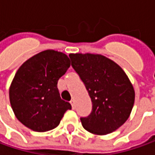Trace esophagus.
Instances as JSON below:
<instances>
[{
	"label": "esophagus",
	"mask_w": 155,
	"mask_h": 155,
	"mask_svg": "<svg viewBox=\"0 0 155 155\" xmlns=\"http://www.w3.org/2000/svg\"><path fill=\"white\" fill-rule=\"evenodd\" d=\"M70 104H71V105H72L73 109H74V108H75V102H74V99H72V100L70 101Z\"/></svg>",
	"instance_id": "1"
}]
</instances>
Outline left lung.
<instances>
[{"label": "left lung", "instance_id": "left-lung-1", "mask_svg": "<svg viewBox=\"0 0 155 155\" xmlns=\"http://www.w3.org/2000/svg\"><path fill=\"white\" fill-rule=\"evenodd\" d=\"M69 57L93 104L90 115L81 117L84 129L100 136L117 130L129 118L135 101V91L125 72L102 55L77 53Z\"/></svg>", "mask_w": 155, "mask_h": 155}]
</instances>
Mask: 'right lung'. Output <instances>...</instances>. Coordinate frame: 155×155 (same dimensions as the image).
Returning <instances> with one entry per match:
<instances>
[{
    "mask_svg": "<svg viewBox=\"0 0 155 155\" xmlns=\"http://www.w3.org/2000/svg\"><path fill=\"white\" fill-rule=\"evenodd\" d=\"M70 67L67 55L47 50L19 67L9 88V99L18 120L37 132L55 129L71 104L62 100L58 80Z\"/></svg>",
    "mask_w": 155,
    "mask_h": 155,
    "instance_id": "obj_1",
    "label": "right lung"
}]
</instances>
